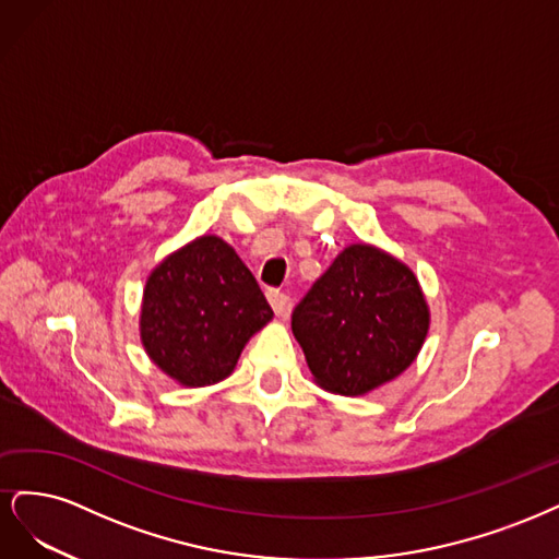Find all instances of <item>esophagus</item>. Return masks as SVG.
<instances>
[{
  "instance_id": "34e87169",
  "label": "esophagus",
  "mask_w": 559,
  "mask_h": 559,
  "mask_svg": "<svg viewBox=\"0 0 559 559\" xmlns=\"http://www.w3.org/2000/svg\"><path fill=\"white\" fill-rule=\"evenodd\" d=\"M266 297H269V304H272V309H274L276 316H283L287 311V304H290V297H287L285 293L269 290Z\"/></svg>"
}]
</instances>
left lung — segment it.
<instances>
[{
  "label": "left lung",
  "mask_w": 559,
  "mask_h": 559,
  "mask_svg": "<svg viewBox=\"0 0 559 559\" xmlns=\"http://www.w3.org/2000/svg\"><path fill=\"white\" fill-rule=\"evenodd\" d=\"M429 309L411 269L385 250H341L293 311V334L322 390L367 394L418 357Z\"/></svg>",
  "instance_id": "obj_1"
}]
</instances>
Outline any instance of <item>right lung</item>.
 Returning <instances> with one entry per match:
<instances>
[{
  "mask_svg": "<svg viewBox=\"0 0 559 559\" xmlns=\"http://www.w3.org/2000/svg\"><path fill=\"white\" fill-rule=\"evenodd\" d=\"M274 318L255 276L221 237H200L162 260L146 281L141 344L186 388L227 378L248 344Z\"/></svg>",
  "mask_w": 559,
  "mask_h": 559,
  "instance_id": "1",
  "label": "right lung"
}]
</instances>
